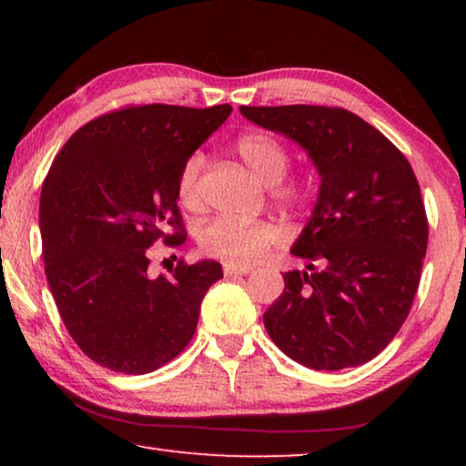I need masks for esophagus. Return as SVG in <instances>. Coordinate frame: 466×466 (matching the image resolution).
<instances>
[{
    "label": "esophagus",
    "instance_id": "1",
    "mask_svg": "<svg viewBox=\"0 0 466 466\" xmlns=\"http://www.w3.org/2000/svg\"><path fill=\"white\" fill-rule=\"evenodd\" d=\"M250 273V267L234 265V263H224V275L226 278H236V275H247Z\"/></svg>",
    "mask_w": 466,
    "mask_h": 466
}]
</instances>
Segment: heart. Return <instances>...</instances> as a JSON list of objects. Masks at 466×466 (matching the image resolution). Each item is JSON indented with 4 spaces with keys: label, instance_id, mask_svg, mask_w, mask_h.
<instances>
[{
    "label": "heart",
    "instance_id": "b5f03b06",
    "mask_svg": "<svg viewBox=\"0 0 466 466\" xmlns=\"http://www.w3.org/2000/svg\"><path fill=\"white\" fill-rule=\"evenodd\" d=\"M236 152L247 167L263 180L267 187L279 185L289 167L288 147L278 137L265 131H250L236 139ZM201 170L203 156L193 154L183 162L177 177V197L185 209L201 208ZM279 199L298 201L299 188L296 185L279 187ZM279 240L278 230L265 222H240L236 218H216L203 228L199 244L205 255L222 258L226 263L250 265L265 257Z\"/></svg>",
    "mask_w": 466,
    "mask_h": 466
}]
</instances>
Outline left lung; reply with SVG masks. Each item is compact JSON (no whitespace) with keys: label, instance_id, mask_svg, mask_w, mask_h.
I'll use <instances>...</instances> for the list:
<instances>
[{"label":"left lung","instance_id":"left-lung-1","mask_svg":"<svg viewBox=\"0 0 466 466\" xmlns=\"http://www.w3.org/2000/svg\"><path fill=\"white\" fill-rule=\"evenodd\" d=\"M294 139L320 175L310 222L291 247L306 271L283 273L263 314L273 343L312 370L356 368L389 345L411 310L428 248V218L407 157L339 106H240Z\"/></svg>","mask_w":466,"mask_h":466}]
</instances>
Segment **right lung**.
Returning a JSON list of instances; mask_svg holds the SVG:
<instances>
[{
	"mask_svg": "<svg viewBox=\"0 0 466 466\" xmlns=\"http://www.w3.org/2000/svg\"><path fill=\"white\" fill-rule=\"evenodd\" d=\"M230 113V105L110 110L55 157L38 209L45 273L63 325L98 366L154 372L193 339L222 265L180 258L152 278L147 248L185 242L178 170Z\"/></svg>",
	"mask_w": 466,
	"mask_h": 466,
	"instance_id": "obj_1",
	"label": "right lung"
}]
</instances>
